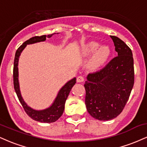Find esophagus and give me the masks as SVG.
<instances>
[{"label":"esophagus","instance_id":"obj_1","mask_svg":"<svg viewBox=\"0 0 147 147\" xmlns=\"http://www.w3.org/2000/svg\"><path fill=\"white\" fill-rule=\"evenodd\" d=\"M84 81V78L82 76H78V77H77V82H78V83H81V82H83Z\"/></svg>","mask_w":147,"mask_h":147}]
</instances>
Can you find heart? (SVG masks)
<instances>
[{
	"label": "heart",
	"mask_w": 147,
	"mask_h": 147,
	"mask_svg": "<svg viewBox=\"0 0 147 147\" xmlns=\"http://www.w3.org/2000/svg\"><path fill=\"white\" fill-rule=\"evenodd\" d=\"M81 53L84 56L92 54L87 61V66L90 69H97L106 63L111 56V50L106 45H101L97 41H90L81 47Z\"/></svg>",
	"instance_id": "b5f03b06"
}]
</instances>
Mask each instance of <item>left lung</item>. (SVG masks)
I'll return each instance as SVG.
<instances>
[{"label": "left lung", "instance_id": "8db88e82", "mask_svg": "<svg viewBox=\"0 0 147 147\" xmlns=\"http://www.w3.org/2000/svg\"><path fill=\"white\" fill-rule=\"evenodd\" d=\"M111 38L117 56L99 71L88 74L84 84L88 112L101 121L111 120L122 113L134 84L132 51L118 37Z\"/></svg>", "mask_w": 147, "mask_h": 147}]
</instances>
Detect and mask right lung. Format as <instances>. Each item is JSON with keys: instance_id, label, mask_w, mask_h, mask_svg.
Masks as SVG:
<instances>
[{"instance_id": "obj_1", "label": "right lung", "mask_w": 147, "mask_h": 147, "mask_svg": "<svg viewBox=\"0 0 147 147\" xmlns=\"http://www.w3.org/2000/svg\"><path fill=\"white\" fill-rule=\"evenodd\" d=\"M56 33H53L52 34L48 35H43V36H34L32 38H30L29 40L24 42L18 48V50L16 52V54H15L14 70H13L14 90L16 91V95H17L18 99H19V102H21L25 113L34 120L39 122H55L62 115L64 111V108H65V103L67 99V97H68L72 88L73 87V86L76 83V77H74V78L69 80L67 83L64 84V86L61 88L54 102L48 108L43 109V110H35V109H32V108H31L27 104V103L25 102L21 95L19 81H18V60H19V57L21 56V52L25 48L27 45L34 44V43L45 41L46 38H51Z\"/></svg>"}]
</instances>
